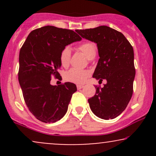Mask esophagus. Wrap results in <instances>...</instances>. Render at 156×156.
<instances>
[{
	"instance_id": "1",
	"label": "esophagus",
	"mask_w": 156,
	"mask_h": 156,
	"mask_svg": "<svg viewBox=\"0 0 156 156\" xmlns=\"http://www.w3.org/2000/svg\"><path fill=\"white\" fill-rule=\"evenodd\" d=\"M77 88H78V89H80L83 88V85H77Z\"/></svg>"
}]
</instances>
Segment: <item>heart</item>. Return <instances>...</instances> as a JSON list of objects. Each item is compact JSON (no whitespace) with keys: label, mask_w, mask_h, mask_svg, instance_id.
<instances>
[{"label":"heart","mask_w":156,"mask_h":156,"mask_svg":"<svg viewBox=\"0 0 156 156\" xmlns=\"http://www.w3.org/2000/svg\"><path fill=\"white\" fill-rule=\"evenodd\" d=\"M78 50L82 52L87 56L88 59H92L96 55V46L92 42H87L78 46ZM71 58V51L69 47L63 48L60 53L61 64L64 67L69 64ZM90 76V72L87 69H79L76 68H72L67 71L64 75L66 80L75 83H83L85 80Z\"/></svg>","instance_id":"heart-1"}]
</instances>
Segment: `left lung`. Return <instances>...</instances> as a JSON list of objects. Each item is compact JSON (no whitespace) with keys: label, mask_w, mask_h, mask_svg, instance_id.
<instances>
[{"label":"left lung","mask_w":156,"mask_h":156,"mask_svg":"<svg viewBox=\"0 0 156 156\" xmlns=\"http://www.w3.org/2000/svg\"><path fill=\"white\" fill-rule=\"evenodd\" d=\"M80 37L95 42L100 58L93 78L106 80L103 88L96 87V93L88 102L91 110L99 118H116L128 105L133 94V48L121 32L106 26L76 30Z\"/></svg>","instance_id":"1"}]
</instances>
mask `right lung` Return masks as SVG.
<instances>
[{
    "label": "right lung",
    "mask_w": 156,
    "mask_h": 156,
    "mask_svg": "<svg viewBox=\"0 0 156 156\" xmlns=\"http://www.w3.org/2000/svg\"><path fill=\"white\" fill-rule=\"evenodd\" d=\"M81 40L75 31L47 26L34 30L19 55L18 80L29 111L39 121L53 123L67 113L76 84H51V77L60 76V53L68 44Z\"/></svg>",
    "instance_id": "right-lung-1"
}]
</instances>
